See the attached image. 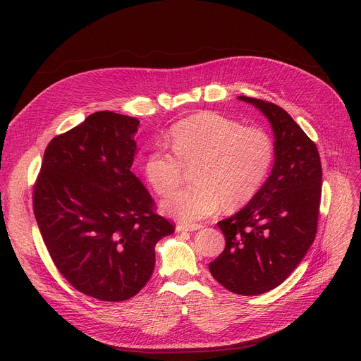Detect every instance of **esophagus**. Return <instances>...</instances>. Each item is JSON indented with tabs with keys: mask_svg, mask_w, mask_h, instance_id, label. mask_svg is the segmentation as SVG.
<instances>
[{
	"mask_svg": "<svg viewBox=\"0 0 361 361\" xmlns=\"http://www.w3.org/2000/svg\"><path fill=\"white\" fill-rule=\"evenodd\" d=\"M200 228H203V226H202L200 224H190V225H187V224H178L176 230H177L178 233H184V231L193 233V231H197V230H200Z\"/></svg>",
	"mask_w": 361,
	"mask_h": 361,
	"instance_id": "1",
	"label": "esophagus"
}]
</instances>
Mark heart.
I'll use <instances>...</instances> for the list:
<instances>
[{
  "mask_svg": "<svg viewBox=\"0 0 361 361\" xmlns=\"http://www.w3.org/2000/svg\"><path fill=\"white\" fill-rule=\"evenodd\" d=\"M174 155L152 150L145 159V177L159 196L173 193L192 168L193 185L161 204V211L183 224L215 215L222 204L235 209L250 202L274 164V143L267 131L243 127L216 112H199L169 131Z\"/></svg>",
  "mask_w": 361,
  "mask_h": 361,
  "instance_id": "b5f03b06",
  "label": "heart"
}]
</instances>
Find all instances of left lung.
Masks as SVG:
<instances>
[{
    "mask_svg": "<svg viewBox=\"0 0 361 361\" xmlns=\"http://www.w3.org/2000/svg\"><path fill=\"white\" fill-rule=\"evenodd\" d=\"M238 99L268 118L275 162L255 197L218 222L225 249L209 271L228 291L257 295L286 281L316 237L322 165L316 145L287 111L249 97Z\"/></svg>",
    "mask_w": 361,
    "mask_h": 361,
    "instance_id": "obj_1",
    "label": "left lung"
}]
</instances>
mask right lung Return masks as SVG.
Segmentation results:
<instances>
[{"label":"right lung","mask_w":361,"mask_h":361,"mask_svg":"<svg viewBox=\"0 0 361 361\" xmlns=\"http://www.w3.org/2000/svg\"><path fill=\"white\" fill-rule=\"evenodd\" d=\"M140 121L99 111L54 137L33 190V212L56 269L102 301L136 295L155 268L157 243L174 225L131 173Z\"/></svg>","instance_id":"add662e5"}]
</instances>
